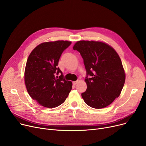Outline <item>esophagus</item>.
<instances>
[{"instance_id":"1","label":"esophagus","mask_w":146,"mask_h":146,"mask_svg":"<svg viewBox=\"0 0 146 146\" xmlns=\"http://www.w3.org/2000/svg\"><path fill=\"white\" fill-rule=\"evenodd\" d=\"M78 83V80H77V81H74V82H73V85H76V84H77Z\"/></svg>"}]
</instances>
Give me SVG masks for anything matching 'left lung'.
Masks as SVG:
<instances>
[{"instance_id": "1", "label": "left lung", "mask_w": 146, "mask_h": 146, "mask_svg": "<svg viewBox=\"0 0 146 146\" xmlns=\"http://www.w3.org/2000/svg\"><path fill=\"white\" fill-rule=\"evenodd\" d=\"M73 48L80 52L86 70L87 89L82 94L84 101L96 109L108 106L119 96L125 80L117 52L100 41H79Z\"/></svg>"}]
</instances>
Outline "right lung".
Segmentation results:
<instances>
[{"instance_id": "right-lung-1", "label": "right lung", "mask_w": 146, "mask_h": 146, "mask_svg": "<svg viewBox=\"0 0 146 146\" xmlns=\"http://www.w3.org/2000/svg\"><path fill=\"white\" fill-rule=\"evenodd\" d=\"M71 44L63 40L42 42L28 58L24 75L26 88L29 96L42 106L52 108L60 105L72 90V82L65 80L57 67L61 54Z\"/></svg>"}]
</instances>
